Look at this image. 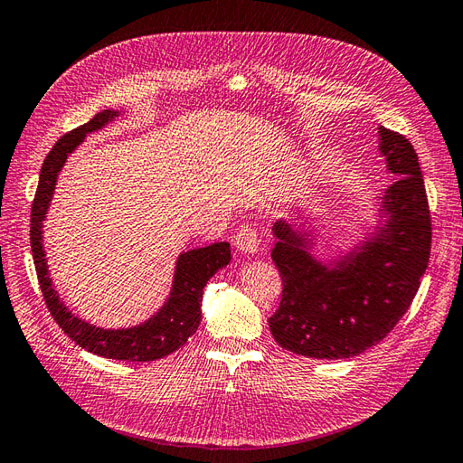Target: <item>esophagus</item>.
Masks as SVG:
<instances>
[{
  "mask_svg": "<svg viewBox=\"0 0 463 463\" xmlns=\"http://www.w3.org/2000/svg\"><path fill=\"white\" fill-rule=\"evenodd\" d=\"M234 246L241 252L254 254L260 249V236H258L256 229L250 227V224H244V227H241L234 234Z\"/></svg>",
  "mask_w": 463,
  "mask_h": 463,
  "instance_id": "obj_1",
  "label": "esophagus"
}]
</instances>
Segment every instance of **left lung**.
Listing matches in <instances>:
<instances>
[{
    "instance_id": "left-lung-1",
    "label": "left lung",
    "mask_w": 463,
    "mask_h": 463,
    "mask_svg": "<svg viewBox=\"0 0 463 463\" xmlns=\"http://www.w3.org/2000/svg\"><path fill=\"white\" fill-rule=\"evenodd\" d=\"M379 152L396 181L384 191V224L337 262L311 256L307 231L274 224L272 260L282 299L268 319L280 347L314 359H349L389 335L411 307L428 268L432 222L418 156L408 139L379 128Z\"/></svg>"
}]
</instances>
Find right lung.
<instances>
[{
    "mask_svg": "<svg viewBox=\"0 0 463 463\" xmlns=\"http://www.w3.org/2000/svg\"><path fill=\"white\" fill-rule=\"evenodd\" d=\"M118 114L120 112L116 110L99 112L90 122L64 134L47 154L39 174L33 207H31V252H33L41 292L52 319L79 347L106 359L146 363L167 357L169 353L185 345L187 339L197 331L201 324L203 289L214 272L231 262V244L214 242L205 249L179 254L174 288H171L167 302L156 316L136 327L102 329L71 314L49 278L45 250H43V221H45L49 203L55 193L57 175L64 161L77 149L86 134L100 130L118 118Z\"/></svg>",
    "mask_w": 463,
    "mask_h": 463,
    "instance_id": "right-lung-1",
    "label": "right lung"
}]
</instances>
